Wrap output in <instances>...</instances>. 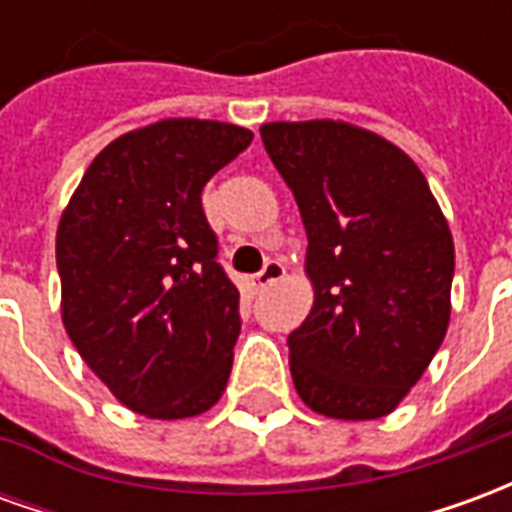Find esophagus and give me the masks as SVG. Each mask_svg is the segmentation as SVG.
Returning <instances> with one entry per match:
<instances>
[{"label":"esophagus","instance_id":"esophagus-1","mask_svg":"<svg viewBox=\"0 0 512 512\" xmlns=\"http://www.w3.org/2000/svg\"><path fill=\"white\" fill-rule=\"evenodd\" d=\"M282 277H285V266H282L279 260H268L266 266H263V271L252 277V285L260 290V288H266V285H271V282H277V279H282Z\"/></svg>","mask_w":512,"mask_h":512}]
</instances>
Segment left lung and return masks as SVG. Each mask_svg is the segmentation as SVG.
I'll return each instance as SVG.
<instances>
[{"mask_svg": "<svg viewBox=\"0 0 512 512\" xmlns=\"http://www.w3.org/2000/svg\"><path fill=\"white\" fill-rule=\"evenodd\" d=\"M260 136L310 241L315 301L288 334L296 392L323 417H384L450 326L447 219L417 164L373 131L307 120L266 123Z\"/></svg>", "mask_w": 512, "mask_h": 512, "instance_id": "left-lung-1", "label": "left lung"}]
</instances>
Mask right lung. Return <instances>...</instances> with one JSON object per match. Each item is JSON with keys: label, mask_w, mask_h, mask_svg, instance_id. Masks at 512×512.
<instances>
[{"label": "right lung", "mask_w": 512, "mask_h": 512, "mask_svg": "<svg viewBox=\"0 0 512 512\" xmlns=\"http://www.w3.org/2000/svg\"><path fill=\"white\" fill-rule=\"evenodd\" d=\"M249 142L246 128L194 117L128 131L93 158L62 213L65 332L136 414L197 417L227 386L238 288L216 263L202 189Z\"/></svg>", "instance_id": "add662e5"}]
</instances>
